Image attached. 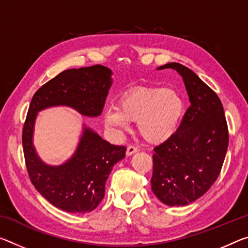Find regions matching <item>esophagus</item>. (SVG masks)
<instances>
[{"mask_svg": "<svg viewBox=\"0 0 248 248\" xmlns=\"http://www.w3.org/2000/svg\"><path fill=\"white\" fill-rule=\"evenodd\" d=\"M139 151V149L136 147V145H132V144H129L128 147H127V155H133V153H136V152H138Z\"/></svg>", "mask_w": 248, "mask_h": 248, "instance_id": "34e87169", "label": "esophagus"}]
</instances>
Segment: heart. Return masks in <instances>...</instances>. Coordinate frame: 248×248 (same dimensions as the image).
I'll return each instance as SVG.
<instances>
[{
  "mask_svg": "<svg viewBox=\"0 0 248 248\" xmlns=\"http://www.w3.org/2000/svg\"><path fill=\"white\" fill-rule=\"evenodd\" d=\"M183 115L184 101L176 90L137 86L123 93L117 108L105 110L104 121L117 130H125L128 121L138 123L141 137L158 143L173 135Z\"/></svg>",
  "mask_w": 248,
  "mask_h": 248,
  "instance_id": "heart-1",
  "label": "heart"
}]
</instances>
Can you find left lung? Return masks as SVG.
Segmentation results:
<instances>
[{"label":"left lung","instance_id":"8db88e82","mask_svg":"<svg viewBox=\"0 0 248 248\" xmlns=\"http://www.w3.org/2000/svg\"><path fill=\"white\" fill-rule=\"evenodd\" d=\"M183 78L190 106L178 130L153 149L151 188L161 202L184 206L206 193L217 179L229 147L223 105L190 68L169 62Z\"/></svg>","mask_w":248,"mask_h":248}]
</instances>
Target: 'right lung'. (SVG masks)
<instances>
[{"mask_svg": "<svg viewBox=\"0 0 248 248\" xmlns=\"http://www.w3.org/2000/svg\"><path fill=\"white\" fill-rule=\"evenodd\" d=\"M110 76L111 70L103 65L64 70L34 93L23 125V151L33 186L50 204L69 213H88L99 205L106 181L112 167L125 156V147L110 144L85 127L72 158L62 166H47L32 142L35 118L39 110L60 105L84 116H99L111 86Z\"/></svg>", "mask_w": 248, "mask_h": 248, "instance_id": "obj_1", "label": "right lung"}]
</instances>
